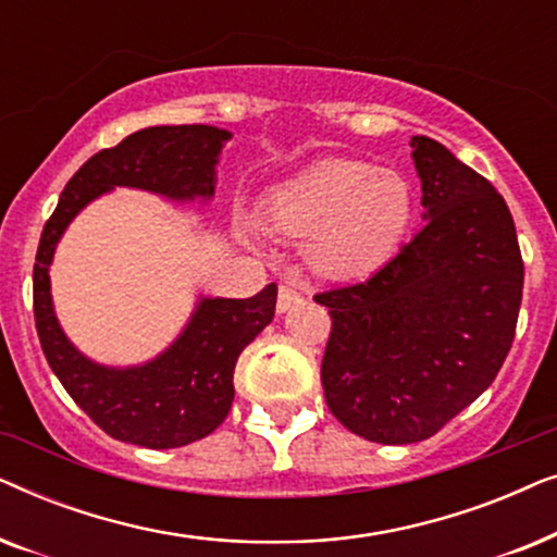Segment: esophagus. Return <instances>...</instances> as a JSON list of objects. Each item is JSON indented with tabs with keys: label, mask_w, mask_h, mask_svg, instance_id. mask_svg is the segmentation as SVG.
Masks as SVG:
<instances>
[{
	"label": "esophagus",
	"mask_w": 557,
	"mask_h": 557,
	"mask_svg": "<svg viewBox=\"0 0 557 557\" xmlns=\"http://www.w3.org/2000/svg\"><path fill=\"white\" fill-rule=\"evenodd\" d=\"M304 301V292L296 284H281L278 286V311H288L296 304Z\"/></svg>",
	"instance_id": "1"
}]
</instances>
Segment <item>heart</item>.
Wrapping results in <instances>:
<instances>
[{"label": "heart", "instance_id": "1", "mask_svg": "<svg viewBox=\"0 0 557 557\" xmlns=\"http://www.w3.org/2000/svg\"><path fill=\"white\" fill-rule=\"evenodd\" d=\"M258 215L278 235H307L314 271L334 278L360 276L398 250L413 223L416 193L398 170H375L357 159H319L273 185Z\"/></svg>", "mask_w": 557, "mask_h": 557}]
</instances>
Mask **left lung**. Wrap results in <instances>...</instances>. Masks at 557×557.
<instances>
[{"instance_id": "obj_1", "label": "left lung", "mask_w": 557, "mask_h": 557, "mask_svg": "<svg viewBox=\"0 0 557 557\" xmlns=\"http://www.w3.org/2000/svg\"><path fill=\"white\" fill-rule=\"evenodd\" d=\"M423 231L330 309L322 357L332 416L375 444L431 438L474 403L512 347L524 263L505 197L444 144L413 136Z\"/></svg>"}]
</instances>
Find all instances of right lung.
<instances>
[{
    "instance_id": "right-lung-1",
    "label": "right lung",
    "mask_w": 557,
    "mask_h": 557,
    "mask_svg": "<svg viewBox=\"0 0 557 557\" xmlns=\"http://www.w3.org/2000/svg\"><path fill=\"white\" fill-rule=\"evenodd\" d=\"M231 132L218 126H149L88 159L67 182L42 227L33 271L35 326L42 352L67 395L111 438L144 448L200 441L233 406L235 362L276 311V284L250 299H200L170 349L139 368H103L60 330L50 296V263L78 212L113 187H139L172 200L215 193V164Z\"/></svg>"
}]
</instances>
